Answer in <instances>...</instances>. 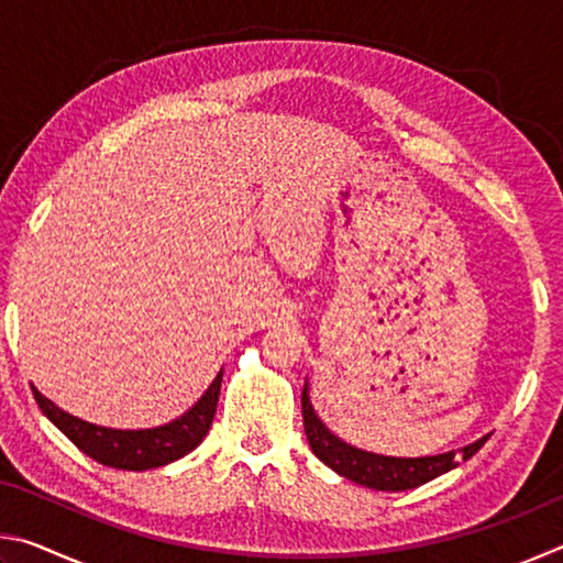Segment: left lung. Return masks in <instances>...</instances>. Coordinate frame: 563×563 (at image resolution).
Here are the masks:
<instances>
[{
    "instance_id": "left-lung-1",
    "label": "left lung",
    "mask_w": 563,
    "mask_h": 563,
    "mask_svg": "<svg viewBox=\"0 0 563 563\" xmlns=\"http://www.w3.org/2000/svg\"><path fill=\"white\" fill-rule=\"evenodd\" d=\"M302 424L305 434H308L310 450L316 452L320 462H325L332 472H338L345 479L362 484V487L379 489V492H405L415 489L419 484L432 482L434 476L454 470L462 462L472 460V456L482 450L484 442L489 440L482 437L474 444H466L460 452H446L437 456H385L373 454L365 450H357L340 437L332 434L322 419L316 415L310 405L308 385L302 387Z\"/></svg>"
}]
</instances>
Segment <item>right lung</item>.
I'll list each match as a JSON object with an SVG mask.
<instances>
[{
  "instance_id": "add662e5",
  "label": "right lung",
  "mask_w": 563,
  "mask_h": 563,
  "mask_svg": "<svg viewBox=\"0 0 563 563\" xmlns=\"http://www.w3.org/2000/svg\"><path fill=\"white\" fill-rule=\"evenodd\" d=\"M221 379L223 369L186 415H180L164 427H154V430H111V427L84 422V419L56 407L36 387H32V393L42 412L91 460H97L103 466H113V470L144 472L176 462L203 442V437L213 424Z\"/></svg>"
}]
</instances>
